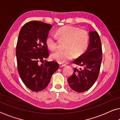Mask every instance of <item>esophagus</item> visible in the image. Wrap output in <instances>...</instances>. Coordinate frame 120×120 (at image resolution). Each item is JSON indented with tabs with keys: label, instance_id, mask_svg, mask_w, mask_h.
Returning a JSON list of instances; mask_svg holds the SVG:
<instances>
[{
	"label": "esophagus",
	"instance_id": "esophagus-1",
	"mask_svg": "<svg viewBox=\"0 0 120 120\" xmlns=\"http://www.w3.org/2000/svg\"><path fill=\"white\" fill-rule=\"evenodd\" d=\"M59 66H60V68H62V67H64V66H65V64H59Z\"/></svg>",
	"mask_w": 120,
	"mask_h": 120
}]
</instances>
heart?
Masks as SVG:
<instances>
[{
	"instance_id": "1",
	"label": "heart",
	"mask_w": 120,
	"mask_h": 120,
	"mask_svg": "<svg viewBox=\"0 0 120 120\" xmlns=\"http://www.w3.org/2000/svg\"><path fill=\"white\" fill-rule=\"evenodd\" d=\"M56 35H49L46 38L45 43L49 49L55 50L57 47L58 38L66 40L64 50H58L51 55V57L60 64H65L75 57L80 56L87 49L90 41L89 33L84 29L66 25L59 28Z\"/></svg>"
}]
</instances>
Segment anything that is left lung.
I'll return each instance as SVG.
<instances>
[{
    "instance_id": "1",
    "label": "left lung",
    "mask_w": 120,
    "mask_h": 120,
    "mask_svg": "<svg viewBox=\"0 0 120 120\" xmlns=\"http://www.w3.org/2000/svg\"><path fill=\"white\" fill-rule=\"evenodd\" d=\"M102 46L100 36L95 31L90 33V43L84 54L73 62L83 69L74 68L73 75L68 79L70 87L73 91H87L94 84L99 76L102 61Z\"/></svg>"
}]
</instances>
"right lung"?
Listing matches in <instances>:
<instances>
[{
  "mask_svg": "<svg viewBox=\"0 0 120 120\" xmlns=\"http://www.w3.org/2000/svg\"><path fill=\"white\" fill-rule=\"evenodd\" d=\"M50 24L38 21L26 23L20 29L16 47L18 70L24 84L31 91L47 87L59 65L54 61L44 60L49 56L45 40Z\"/></svg>",
  "mask_w": 120,
  "mask_h": 120,
  "instance_id": "add662e5",
  "label": "right lung"
}]
</instances>
